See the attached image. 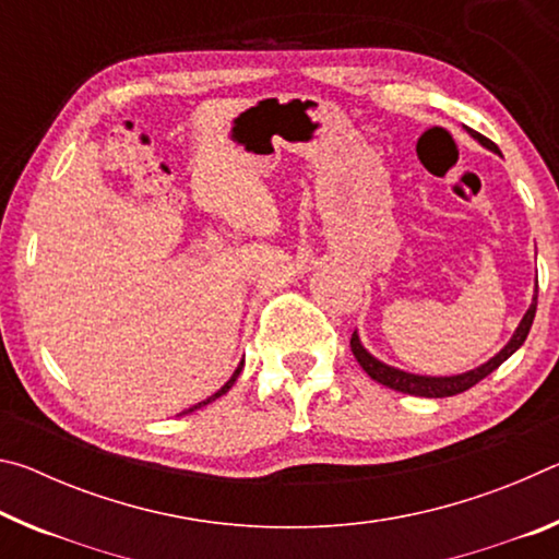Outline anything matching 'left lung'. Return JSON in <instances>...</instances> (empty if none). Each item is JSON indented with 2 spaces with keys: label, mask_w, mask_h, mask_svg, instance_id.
I'll return each instance as SVG.
<instances>
[{
  "label": "left lung",
  "mask_w": 559,
  "mask_h": 559,
  "mask_svg": "<svg viewBox=\"0 0 559 559\" xmlns=\"http://www.w3.org/2000/svg\"><path fill=\"white\" fill-rule=\"evenodd\" d=\"M473 138L478 140L480 145H486L488 150H493L498 153V145L490 143L488 138L480 135L476 130H468ZM535 310H537V286H535V296H533V306L527 308V313L520 320V325L515 330V335L510 337V343L500 349L496 357H490L486 365L476 367V370L471 372H463V374H453V377H424V374H409V372H402L396 370V367H390L380 362V359L372 357L367 349L359 343L357 333H353L349 337V347H353V355L357 357V362L362 370L372 377L374 382H380L384 386H390L394 392H402V394H414V396H429V400H439V396H453V394H461L471 390L473 384H478L484 377H488L493 370H498L500 365L506 362V359L515 353V349L525 343V337L530 333V325H533L535 320Z\"/></svg>",
  "instance_id": "8db88e82"
}]
</instances>
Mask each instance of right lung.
Listing matches in <instances>:
<instances>
[{"mask_svg":"<svg viewBox=\"0 0 559 559\" xmlns=\"http://www.w3.org/2000/svg\"><path fill=\"white\" fill-rule=\"evenodd\" d=\"M241 367H243V362H241L239 367H236V372L231 374V380H229V382H226V384L222 386V390H219V392H216V394H212V396H210V400H204V402H200V404H194V406H192V409H187V412H194V409H200V406H204V404H210V402H214V400H219V396H222V394H226V392H229V390H231V386H234V382H236V377H239V372H241ZM187 412H185V414H187Z\"/></svg>","mask_w":559,"mask_h":559,"instance_id":"right-lung-1","label":"right lung"}]
</instances>
